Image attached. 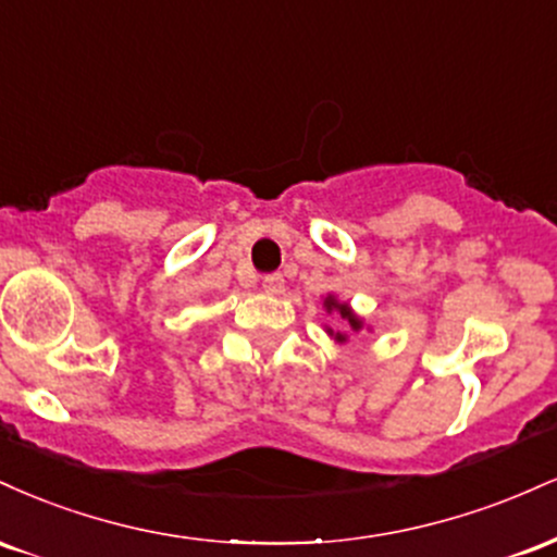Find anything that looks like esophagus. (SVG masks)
Here are the masks:
<instances>
[{"mask_svg": "<svg viewBox=\"0 0 557 557\" xmlns=\"http://www.w3.org/2000/svg\"><path fill=\"white\" fill-rule=\"evenodd\" d=\"M261 290L270 293V296H280V293L285 290L283 274H267V277L261 280Z\"/></svg>", "mask_w": 557, "mask_h": 557, "instance_id": "34e87169", "label": "esophagus"}]
</instances>
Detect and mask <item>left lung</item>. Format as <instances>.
<instances>
[{"instance_id": "obj_1", "label": "left lung", "mask_w": 557, "mask_h": 557, "mask_svg": "<svg viewBox=\"0 0 557 557\" xmlns=\"http://www.w3.org/2000/svg\"><path fill=\"white\" fill-rule=\"evenodd\" d=\"M324 309H327V314H337V317H341L343 322L348 324L350 330L359 332V330L363 327V322H361L359 317L354 314V309H350L348 304H343V300H337L335 296H327V298H324ZM327 332H330L332 337H335L337 343H345V341H348V337H345V332H341V330H337V332H335V330H327Z\"/></svg>"}]
</instances>
